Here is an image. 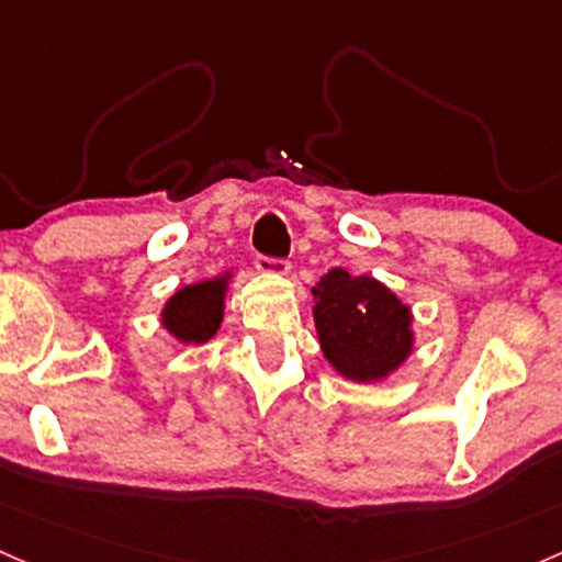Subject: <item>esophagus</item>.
<instances>
[{
  "label": "esophagus",
  "mask_w": 562,
  "mask_h": 562,
  "mask_svg": "<svg viewBox=\"0 0 562 562\" xmlns=\"http://www.w3.org/2000/svg\"><path fill=\"white\" fill-rule=\"evenodd\" d=\"M256 269L261 274H288L291 271V263L285 258H269V256H258L256 258Z\"/></svg>",
  "instance_id": "34e87169"
}]
</instances>
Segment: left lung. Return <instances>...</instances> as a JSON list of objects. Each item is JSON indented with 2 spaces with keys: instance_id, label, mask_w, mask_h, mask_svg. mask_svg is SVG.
<instances>
[{
  "instance_id": "obj_1",
  "label": "left lung",
  "mask_w": 562,
  "mask_h": 562,
  "mask_svg": "<svg viewBox=\"0 0 562 562\" xmlns=\"http://www.w3.org/2000/svg\"><path fill=\"white\" fill-rule=\"evenodd\" d=\"M314 293V328L325 360L344 379L381 381L413 351L411 306L373 277L330 269Z\"/></svg>"
}]
</instances>
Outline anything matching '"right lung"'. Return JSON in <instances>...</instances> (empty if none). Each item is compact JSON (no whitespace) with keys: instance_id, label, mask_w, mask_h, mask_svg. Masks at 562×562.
<instances>
[{"instance_id":"obj_1","label":"right lung","mask_w":562,"mask_h":562,"mask_svg":"<svg viewBox=\"0 0 562 562\" xmlns=\"http://www.w3.org/2000/svg\"><path fill=\"white\" fill-rule=\"evenodd\" d=\"M232 274L194 282L168 299L162 310V325L181 344H205L215 336L224 319V299Z\"/></svg>"}]
</instances>
